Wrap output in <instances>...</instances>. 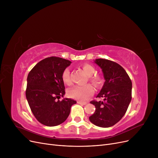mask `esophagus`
<instances>
[{"instance_id": "1", "label": "esophagus", "mask_w": 158, "mask_h": 158, "mask_svg": "<svg viewBox=\"0 0 158 158\" xmlns=\"http://www.w3.org/2000/svg\"><path fill=\"white\" fill-rule=\"evenodd\" d=\"M77 103H78V104L82 105V106H84V105H86V104H87L86 102H77Z\"/></svg>"}]
</instances>
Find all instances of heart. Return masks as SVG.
<instances>
[{"label":"heart","instance_id":"1","mask_svg":"<svg viewBox=\"0 0 158 158\" xmlns=\"http://www.w3.org/2000/svg\"><path fill=\"white\" fill-rule=\"evenodd\" d=\"M82 68L85 73L88 76V80L95 87L100 88L103 85V80L101 76L94 74L95 73V69L92 65L89 64H83ZM62 80L64 84L70 85L72 84L70 78V70L66 69L62 74ZM94 88L91 84H85L84 85L75 86L69 90L68 94L69 97L78 100L80 102H85L92 96L94 94Z\"/></svg>","mask_w":158,"mask_h":158}]
</instances>
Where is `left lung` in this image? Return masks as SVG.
<instances>
[{"label":"left lung","instance_id":"obj_1","mask_svg":"<svg viewBox=\"0 0 158 158\" xmlns=\"http://www.w3.org/2000/svg\"><path fill=\"white\" fill-rule=\"evenodd\" d=\"M95 63L102 69L106 80L97 95L104 100L90 102L95 111L89 119L95 125L107 128L115 125L127 112L132 99V82L125 70L115 62L98 59Z\"/></svg>","mask_w":158,"mask_h":158}]
</instances>
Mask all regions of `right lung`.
<instances>
[{"mask_svg":"<svg viewBox=\"0 0 158 158\" xmlns=\"http://www.w3.org/2000/svg\"><path fill=\"white\" fill-rule=\"evenodd\" d=\"M71 62L51 56L39 62L28 74L26 96L37 120L47 127L60 125L68 118L74 100L64 98L62 74Z\"/></svg>","mask_w":158,"mask_h":158,"instance_id":"add662e5","label":"right lung"}]
</instances>
